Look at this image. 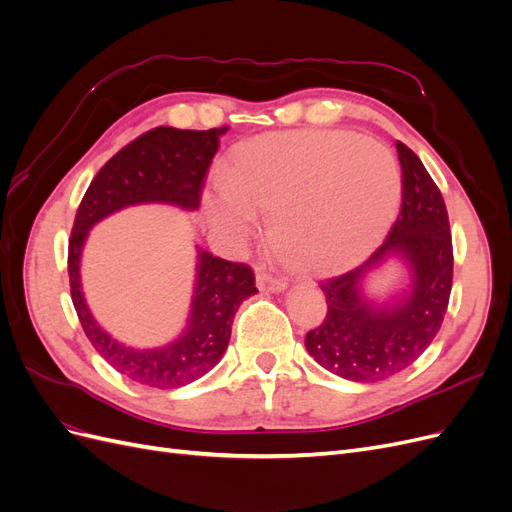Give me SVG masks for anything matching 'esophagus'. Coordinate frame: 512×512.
Segmentation results:
<instances>
[{
    "label": "esophagus",
    "mask_w": 512,
    "mask_h": 512,
    "mask_svg": "<svg viewBox=\"0 0 512 512\" xmlns=\"http://www.w3.org/2000/svg\"><path fill=\"white\" fill-rule=\"evenodd\" d=\"M256 284H258V288L262 292H282L288 286V282L282 280V277H275V275H271L267 271H258L256 273Z\"/></svg>",
    "instance_id": "obj_1"
}]
</instances>
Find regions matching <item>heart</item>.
<instances>
[{"instance_id": "obj_1", "label": "heart", "mask_w": 512, "mask_h": 512, "mask_svg": "<svg viewBox=\"0 0 512 512\" xmlns=\"http://www.w3.org/2000/svg\"><path fill=\"white\" fill-rule=\"evenodd\" d=\"M401 170L389 147L344 130L271 132L235 147L226 183L203 200L205 218L243 239L267 215L292 267L337 273L363 262L391 230Z\"/></svg>"}]
</instances>
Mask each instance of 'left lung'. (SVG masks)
<instances>
[{
	"label": "left lung",
	"mask_w": 512,
	"mask_h": 512,
	"mask_svg": "<svg viewBox=\"0 0 512 512\" xmlns=\"http://www.w3.org/2000/svg\"><path fill=\"white\" fill-rule=\"evenodd\" d=\"M401 211L389 237L361 267L320 288L327 316L305 335V348L331 374L378 382L410 367L438 335L453 288V239L438 185L416 153L397 141ZM391 255L411 269V288L393 304H374L362 292L366 273Z\"/></svg>",
	"instance_id": "8db88e82"
}]
</instances>
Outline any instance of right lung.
<instances>
[{
	"instance_id": "obj_1",
	"label": "right lung",
	"mask_w": 512,
	"mask_h": 512,
	"mask_svg": "<svg viewBox=\"0 0 512 512\" xmlns=\"http://www.w3.org/2000/svg\"><path fill=\"white\" fill-rule=\"evenodd\" d=\"M226 132V126L213 130L162 126L145 132L98 170L74 218L68 275L72 303L83 331L108 365L153 389H179L203 378L220 363L239 305L258 292L254 271L243 262L198 250L194 297L185 331L173 344L138 350L117 342L91 316L81 290V252L89 228L123 207L166 203L188 211L198 209L207 170Z\"/></svg>"
}]
</instances>
